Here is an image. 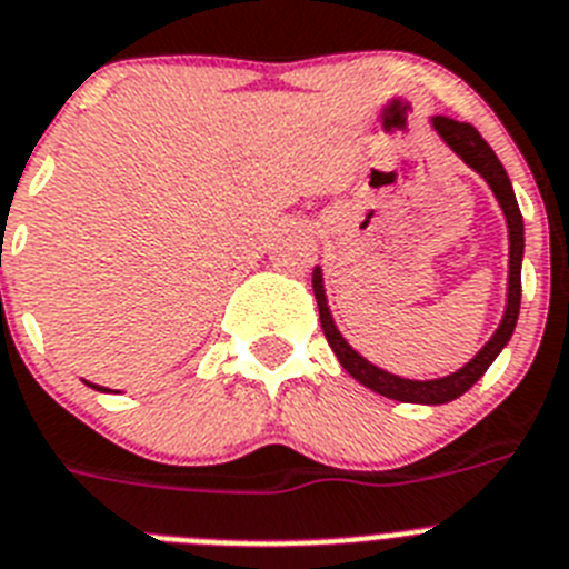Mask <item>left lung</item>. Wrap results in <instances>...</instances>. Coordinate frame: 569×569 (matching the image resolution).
I'll use <instances>...</instances> for the list:
<instances>
[{
	"label": "left lung",
	"mask_w": 569,
	"mask_h": 569,
	"mask_svg": "<svg viewBox=\"0 0 569 569\" xmlns=\"http://www.w3.org/2000/svg\"><path fill=\"white\" fill-rule=\"evenodd\" d=\"M432 126L435 131L443 137V142H447V146L452 148V151H456L469 168H476L478 174L490 182L492 194L498 197L503 217H507V229H510V291H507V312H503L501 326H498V332L490 338V343L483 346L481 352L469 360L467 367L447 375V378L407 380V378H398V375H389L383 372V369L372 367L369 360L360 358L352 346L340 338L338 326H335L332 315H329V306H326L320 269H315L312 274V289H315V298H318L320 326H323V335L326 340H329V346H332V352L338 355L340 367L352 375L355 380H360L363 387L372 389V392L383 395V398H392V401H403V403H449V401H456V398H461V395L467 392V389L472 387V383L487 372V369H490L492 360L498 358V352H501L503 346H507V340L512 338V329H516V320H518V309H521L523 220H521V211H518L516 194H512L510 177H507V171H503L496 151L487 146V140H483L476 128L469 126V122L449 120V117H441V113H438V117L432 120Z\"/></svg>",
	"instance_id": "left-lung-1"
}]
</instances>
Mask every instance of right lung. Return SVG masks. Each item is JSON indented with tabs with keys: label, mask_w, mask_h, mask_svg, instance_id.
Segmentation results:
<instances>
[{
	"label": "right lung",
	"mask_w": 569,
	"mask_h": 569,
	"mask_svg": "<svg viewBox=\"0 0 569 569\" xmlns=\"http://www.w3.org/2000/svg\"><path fill=\"white\" fill-rule=\"evenodd\" d=\"M91 387H93V383H91ZM93 389H100V387H93Z\"/></svg>",
	"instance_id": "1"
}]
</instances>
